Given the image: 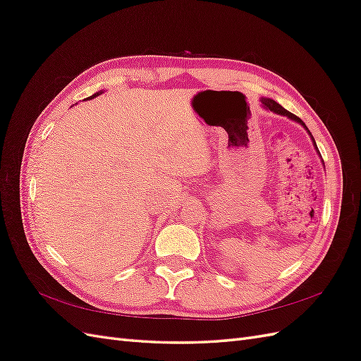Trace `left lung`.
Instances as JSON below:
<instances>
[{
    "label": "left lung",
    "instance_id": "left-lung-1",
    "mask_svg": "<svg viewBox=\"0 0 361 361\" xmlns=\"http://www.w3.org/2000/svg\"><path fill=\"white\" fill-rule=\"evenodd\" d=\"M262 104H264L267 108H269L271 111L279 113V114H283V116H288V117H290V118H293V120H297V122H300V123L305 128L304 122H302V120H301L300 117H297L295 114L289 113L288 110H285V108H283L280 104H277L276 101H272V99H262ZM310 135H312V134H310ZM312 138H313V137H312ZM313 141H314V140H313ZM314 146H316V143H314Z\"/></svg>",
    "mask_w": 361,
    "mask_h": 361
}]
</instances>
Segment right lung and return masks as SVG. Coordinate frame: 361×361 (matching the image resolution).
<instances>
[{
    "label": "right lung",
    "mask_w": 361,
    "mask_h": 361,
    "mask_svg": "<svg viewBox=\"0 0 361 361\" xmlns=\"http://www.w3.org/2000/svg\"><path fill=\"white\" fill-rule=\"evenodd\" d=\"M94 96H96V94H93V96H90V97H89V99H92V97H94Z\"/></svg>",
    "instance_id": "obj_1"
}]
</instances>
